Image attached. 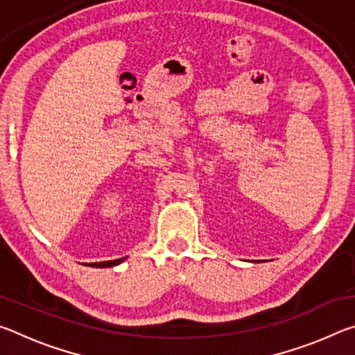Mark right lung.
Returning <instances> with one entry per match:
<instances>
[{
	"instance_id": "1",
	"label": "right lung",
	"mask_w": 355,
	"mask_h": 355,
	"mask_svg": "<svg viewBox=\"0 0 355 355\" xmlns=\"http://www.w3.org/2000/svg\"><path fill=\"white\" fill-rule=\"evenodd\" d=\"M127 260V257L123 258H117V260H110V261H100V263H89V266H94V268H112V266H117V264L123 263Z\"/></svg>"
}]
</instances>
